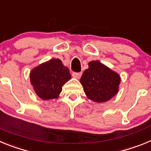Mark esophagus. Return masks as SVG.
<instances>
[{"label":"esophagus","instance_id":"obj_1","mask_svg":"<svg viewBox=\"0 0 151 151\" xmlns=\"http://www.w3.org/2000/svg\"><path fill=\"white\" fill-rule=\"evenodd\" d=\"M73 76L74 77V78L78 79V78H80V77L82 76V73H73Z\"/></svg>","mask_w":151,"mask_h":151}]
</instances>
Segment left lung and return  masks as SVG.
I'll use <instances>...</instances> for the list:
<instances>
[{
	"label": "left lung",
	"instance_id": "left-lung-1",
	"mask_svg": "<svg viewBox=\"0 0 151 151\" xmlns=\"http://www.w3.org/2000/svg\"><path fill=\"white\" fill-rule=\"evenodd\" d=\"M120 82L118 73L98 60L88 63L80 79L88 98L96 103L106 102L116 95Z\"/></svg>",
	"mask_w": 151,
	"mask_h": 151
}]
</instances>
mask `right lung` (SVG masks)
<instances>
[{
    "mask_svg": "<svg viewBox=\"0 0 151 151\" xmlns=\"http://www.w3.org/2000/svg\"><path fill=\"white\" fill-rule=\"evenodd\" d=\"M29 76L35 94L45 101L58 98L63 85L72 78L69 69L55 58L33 68Z\"/></svg>",
    "mask_w": 151,
    "mask_h": 151,
    "instance_id": "right-lung-1",
    "label": "right lung"
}]
</instances>
